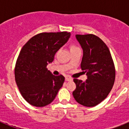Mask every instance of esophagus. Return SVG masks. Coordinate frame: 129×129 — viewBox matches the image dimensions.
<instances>
[{
    "mask_svg": "<svg viewBox=\"0 0 129 129\" xmlns=\"http://www.w3.org/2000/svg\"><path fill=\"white\" fill-rule=\"evenodd\" d=\"M66 81H72L73 79L71 78H69V77H66V78H65Z\"/></svg>",
    "mask_w": 129,
    "mask_h": 129,
    "instance_id": "34e87169",
    "label": "esophagus"
}]
</instances>
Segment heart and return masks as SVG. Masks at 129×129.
Here are the masks:
<instances>
[{
    "label": "heart",
    "instance_id": "obj_1",
    "mask_svg": "<svg viewBox=\"0 0 129 129\" xmlns=\"http://www.w3.org/2000/svg\"><path fill=\"white\" fill-rule=\"evenodd\" d=\"M77 47L76 46H75V45H72V46H71V47H70V49H74V48H76Z\"/></svg>",
    "mask_w": 129,
    "mask_h": 129
}]
</instances>
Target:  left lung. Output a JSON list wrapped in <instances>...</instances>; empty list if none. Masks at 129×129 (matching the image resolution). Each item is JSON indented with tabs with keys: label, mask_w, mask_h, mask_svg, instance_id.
<instances>
[{
	"label": "left lung",
	"mask_w": 129,
	"mask_h": 129,
	"mask_svg": "<svg viewBox=\"0 0 129 129\" xmlns=\"http://www.w3.org/2000/svg\"><path fill=\"white\" fill-rule=\"evenodd\" d=\"M76 38L83 50L80 67L87 80H74L76 88L73 96L79 104L92 107L106 98L114 85V63L108 47L99 37L88 34L76 35Z\"/></svg>",
	"instance_id": "left-lung-1"
}]
</instances>
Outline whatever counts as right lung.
Here are the masks:
<instances>
[{
    "mask_svg": "<svg viewBox=\"0 0 129 129\" xmlns=\"http://www.w3.org/2000/svg\"><path fill=\"white\" fill-rule=\"evenodd\" d=\"M70 35L68 32L39 33L29 39L20 51L15 66V81L21 95L31 105H48L62 87L64 77L53 75L46 67Z\"/></svg>",
    "mask_w": 129,
    "mask_h": 129,
    "instance_id": "add662e5",
    "label": "right lung"
}]
</instances>
